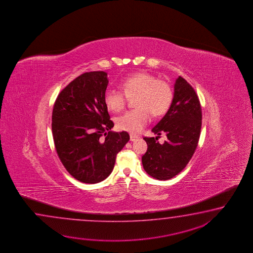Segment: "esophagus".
<instances>
[{
	"label": "esophagus",
	"instance_id": "esophagus-1",
	"mask_svg": "<svg viewBox=\"0 0 253 253\" xmlns=\"http://www.w3.org/2000/svg\"><path fill=\"white\" fill-rule=\"evenodd\" d=\"M138 138V136L137 135H134V134H130V141H134V140H136Z\"/></svg>",
	"mask_w": 253,
	"mask_h": 253
}]
</instances>
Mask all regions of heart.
Returning <instances> with one entry per match:
<instances>
[{"label": "heart", "mask_w": 253, "mask_h": 253, "mask_svg": "<svg viewBox=\"0 0 253 253\" xmlns=\"http://www.w3.org/2000/svg\"><path fill=\"white\" fill-rule=\"evenodd\" d=\"M122 91L108 88L104 101L115 113L124 109L127 98L134 100L136 109L129 110L117 119V126L131 134H138L150 120V113L158 118L167 113L172 100V90L167 81L157 80L146 72L127 76L119 83Z\"/></svg>", "instance_id": "1"}]
</instances>
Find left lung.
<instances>
[{"label":"left lung","instance_id":"8db88e82","mask_svg":"<svg viewBox=\"0 0 253 253\" xmlns=\"http://www.w3.org/2000/svg\"><path fill=\"white\" fill-rule=\"evenodd\" d=\"M202 127V108L194 89L182 77L174 83L172 104L165 117L152 132L155 137H144L147 150L142 164L150 176L157 180H169L183 171L198 145ZM162 132L168 139L162 145L157 142Z\"/></svg>","mask_w":253,"mask_h":253}]
</instances>
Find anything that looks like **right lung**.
<instances>
[{
  "mask_svg": "<svg viewBox=\"0 0 253 253\" xmlns=\"http://www.w3.org/2000/svg\"><path fill=\"white\" fill-rule=\"evenodd\" d=\"M108 84L104 71L83 73L60 91L54 104L55 148L66 170L82 183L108 177L130 138L126 131H111L114 123L104 101Z\"/></svg>",
  "mask_w": 253,
  "mask_h": 253,
  "instance_id": "obj_1",
  "label": "right lung"
}]
</instances>
